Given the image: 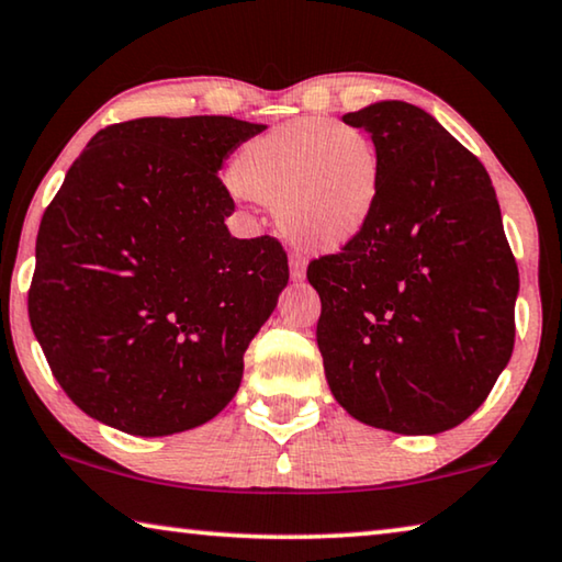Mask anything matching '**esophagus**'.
I'll return each instance as SVG.
<instances>
[{
    "instance_id": "obj_1",
    "label": "esophagus",
    "mask_w": 562,
    "mask_h": 562,
    "mask_svg": "<svg viewBox=\"0 0 562 562\" xmlns=\"http://www.w3.org/2000/svg\"><path fill=\"white\" fill-rule=\"evenodd\" d=\"M307 274V262L302 255H290V278L295 282H302Z\"/></svg>"
}]
</instances>
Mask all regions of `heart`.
<instances>
[{"label": "heart", "mask_w": 562, "mask_h": 562, "mask_svg": "<svg viewBox=\"0 0 562 562\" xmlns=\"http://www.w3.org/2000/svg\"><path fill=\"white\" fill-rule=\"evenodd\" d=\"M229 180L245 198L274 207L290 243L310 252H335L372 222L382 162L364 130L305 117L247 139Z\"/></svg>", "instance_id": "1"}]
</instances>
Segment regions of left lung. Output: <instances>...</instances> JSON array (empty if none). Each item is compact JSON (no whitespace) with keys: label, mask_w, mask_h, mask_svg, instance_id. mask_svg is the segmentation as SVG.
I'll list each match as a JSON object with an SVG mask.
<instances>
[{"label":"left lung","mask_w":562,"mask_h":562,"mask_svg":"<svg viewBox=\"0 0 562 562\" xmlns=\"http://www.w3.org/2000/svg\"><path fill=\"white\" fill-rule=\"evenodd\" d=\"M342 122L370 132L382 184L368 229L307 267L327 385L355 420L438 435L485 403L513 355L520 280L501 204L420 106L382 100Z\"/></svg>","instance_id":"8db88e82"}]
</instances>
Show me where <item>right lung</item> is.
I'll use <instances>...</instances> for the list:
<instances>
[{"label":"right lung","instance_id":"right-lung-1","mask_svg":"<svg viewBox=\"0 0 562 562\" xmlns=\"http://www.w3.org/2000/svg\"><path fill=\"white\" fill-rule=\"evenodd\" d=\"M267 124L142 117L87 142L37 235L30 323L94 420L162 438L235 397L245 350L288 284L272 237L237 239L222 162Z\"/></svg>","mask_w":562,"mask_h":562}]
</instances>
